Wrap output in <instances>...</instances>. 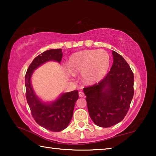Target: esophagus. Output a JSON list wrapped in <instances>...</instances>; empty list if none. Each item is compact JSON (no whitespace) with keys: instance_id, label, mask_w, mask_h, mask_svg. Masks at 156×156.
<instances>
[{"instance_id":"esophagus-1","label":"esophagus","mask_w":156,"mask_h":156,"mask_svg":"<svg viewBox=\"0 0 156 156\" xmlns=\"http://www.w3.org/2000/svg\"><path fill=\"white\" fill-rule=\"evenodd\" d=\"M78 95H79V97H80V98H83L84 96V94L83 91H79Z\"/></svg>"}]
</instances>
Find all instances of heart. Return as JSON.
<instances>
[{
	"instance_id": "1",
	"label": "heart",
	"mask_w": 156,
	"mask_h": 156,
	"mask_svg": "<svg viewBox=\"0 0 156 156\" xmlns=\"http://www.w3.org/2000/svg\"><path fill=\"white\" fill-rule=\"evenodd\" d=\"M110 65V57L103 49L83 50L70 56L68 69L71 75L82 73L84 82L94 84L104 78Z\"/></svg>"
}]
</instances>
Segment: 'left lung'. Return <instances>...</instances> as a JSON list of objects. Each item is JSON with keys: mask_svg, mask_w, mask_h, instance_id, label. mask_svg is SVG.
Masks as SVG:
<instances>
[{"mask_svg": "<svg viewBox=\"0 0 156 156\" xmlns=\"http://www.w3.org/2000/svg\"><path fill=\"white\" fill-rule=\"evenodd\" d=\"M113 62L103 80L84 88L89 114L100 127H109L121 122L133 98L134 77L125 58L112 51Z\"/></svg>", "mask_w": 156, "mask_h": 156, "instance_id": "8db88e82", "label": "left lung"}]
</instances>
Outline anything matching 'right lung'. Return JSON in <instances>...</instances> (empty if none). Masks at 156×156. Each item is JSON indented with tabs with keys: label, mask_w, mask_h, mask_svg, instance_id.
Listing matches in <instances>:
<instances>
[{
	"label": "right lung",
	"mask_w": 156,
	"mask_h": 156,
	"mask_svg": "<svg viewBox=\"0 0 156 156\" xmlns=\"http://www.w3.org/2000/svg\"><path fill=\"white\" fill-rule=\"evenodd\" d=\"M61 49H49L34 59L29 67L25 78L26 98L34 119L39 125L49 131L58 132L67 127L73 116L77 90L60 94L55 100L44 102L36 94L31 85V76L34 70L49 61L60 63L62 58Z\"/></svg>",
	"instance_id": "add662e5"
}]
</instances>
